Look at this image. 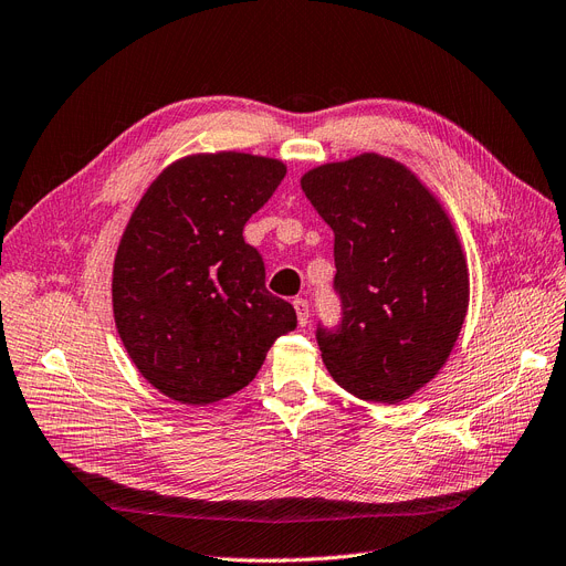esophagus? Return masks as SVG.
Listing matches in <instances>:
<instances>
[{"instance_id": "34e87169", "label": "esophagus", "mask_w": 566, "mask_h": 566, "mask_svg": "<svg viewBox=\"0 0 566 566\" xmlns=\"http://www.w3.org/2000/svg\"><path fill=\"white\" fill-rule=\"evenodd\" d=\"M293 310H296V314H298V324L307 326V318H310L307 301L305 298H296V301H293Z\"/></svg>"}]
</instances>
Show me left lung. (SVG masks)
<instances>
[{
	"label": "left lung",
	"mask_w": 566,
	"mask_h": 566,
	"mask_svg": "<svg viewBox=\"0 0 566 566\" xmlns=\"http://www.w3.org/2000/svg\"><path fill=\"white\" fill-rule=\"evenodd\" d=\"M335 233V333L318 331L331 377L352 396L398 405L437 377L470 307V268L434 191L405 164L363 153L301 178Z\"/></svg>",
	"instance_id": "8db88e82"
}]
</instances>
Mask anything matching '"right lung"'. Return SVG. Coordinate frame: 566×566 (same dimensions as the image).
<instances>
[{
    "instance_id": "right-lung-1",
    "label": "right lung",
    "mask_w": 566,
    "mask_h": 566,
    "mask_svg": "<svg viewBox=\"0 0 566 566\" xmlns=\"http://www.w3.org/2000/svg\"><path fill=\"white\" fill-rule=\"evenodd\" d=\"M284 176L273 157L196 153L168 164L134 208L113 263V316L136 370L166 398L203 407L233 396L296 328L242 238Z\"/></svg>"
}]
</instances>
